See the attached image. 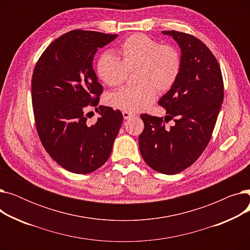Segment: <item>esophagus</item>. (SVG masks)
Returning a JSON list of instances; mask_svg holds the SVG:
<instances>
[{"mask_svg": "<svg viewBox=\"0 0 250 250\" xmlns=\"http://www.w3.org/2000/svg\"><path fill=\"white\" fill-rule=\"evenodd\" d=\"M123 116H124L125 120H128V118L134 116V114H132L130 112H127V111H123Z\"/></svg>", "mask_w": 250, "mask_h": 250, "instance_id": "34e87169", "label": "esophagus"}]
</instances>
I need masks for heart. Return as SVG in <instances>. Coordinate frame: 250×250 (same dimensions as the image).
Returning <instances> with one entry per match:
<instances>
[{"label":"heart","instance_id":"obj_1","mask_svg":"<svg viewBox=\"0 0 250 250\" xmlns=\"http://www.w3.org/2000/svg\"><path fill=\"white\" fill-rule=\"evenodd\" d=\"M121 60L104 52L96 62V74L109 87L122 85L130 72L135 73L134 87L109 93L105 101L110 107L127 112L148 108L159 93H166L176 83L181 72L182 59L176 47L161 44L142 33L128 36L118 47Z\"/></svg>","mask_w":250,"mask_h":250}]
</instances>
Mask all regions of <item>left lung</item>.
Returning <instances> with one entry per match:
<instances>
[{
  "label": "left lung",
  "mask_w": 250,
  "mask_h": 250,
  "mask_svg": "<svg viewBox=\"0 0 250 250\" xmlns=\"http://www.w3.org/2000/svg\"><path fill=\"white\" fill-rule=\"evenodd\" d=\"M163 33L181 48L180 75L158 102L166 109L165 122L174 118L176 124L169 129L163 117L141 114L145 127L139 148L152 169L172 175L193 164L207 148L224 98V83L217 59L199 38L175 30Z\"/></svg>",
  "instance_id": "1"
}]
</instances>
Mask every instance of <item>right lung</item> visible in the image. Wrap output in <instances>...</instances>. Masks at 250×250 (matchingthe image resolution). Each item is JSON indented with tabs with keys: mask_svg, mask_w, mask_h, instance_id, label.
Masks as SVG:
<instances>
[{
	"mask_svg": "<svg viewBox=\"0 0 250 250\" xmlns=\"http://www.w3.org/2000/svg\"><path fill=\"white\" fill-rule=\"evenodd\" d=\"M116 37L72 30L52 42L35 64L31 98L38 137L51 158L73 173L93 172L106 162L123 124L118 109L96 107L103 87L92 67L98 48ZM88 107L101 114L93 125Z\"/></svg>",
	"mask_w": 250,
	"mask_h": 250,
	"instance_id": "add662e5",
	"label": "right lung"
}]
</instances>
